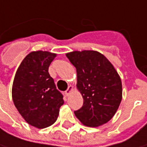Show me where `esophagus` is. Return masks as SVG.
I'll return each mask as SVG.
<instances>
[{"instance_id": "1", "label": "esophagus", "mask_w": 147, "mask_h": 147, "mask_svg": "<svg viewBox=\"0 0 147 147\" xmlns=\"http://www.w3.org/2000/svg\"><path fill=\"white\" fill-rule=\"evenodd\" d=\"M73 90H74V87H73V86H69L68 89H67V90L65 91V95H66V96H69V95L70 94V92H72V91H73Z\"/></svg>"}]
</instances>
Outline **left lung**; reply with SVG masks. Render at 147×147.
Listing matches in <instances>:
<instances>
[{"instance_id":"left-lung-1","label":"left lung","mask_w":147,"mask_h":147,"mask_svg":"<svg viewBox=\"0 0 147 147\" xmlns=\"http://www.w3.org/2000/svg\"><path fill=\"white\" fill-rule=\"evenodd\" d=\"M77 70V88L83 105L74 111L79 121L98 127L113 118L122 100V82L114 66L98 51H82L66 54Z\"/></svg>"}]
</instances>
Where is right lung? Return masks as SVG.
I'll list each match as a JSON object with an SVG mask.
<instances>
[{
  "instance_id": "add662e5",
  "label": "right lung",
  "mask_w": 147,
  "mask_h": 147,
  "mask_svg": "<svg viewBox=\"0 0 147 147\" xmlns=\"http://www.w3.org/2000/svg\"><path fill=\"white\" fill-rule=\"evenodd\" d=\"M55 56L56 54L48 51H32L23 59L14 76V105L25 121L37 128L52 125L64 104L63 95L48 72Z\"/></svg>"
}]
</instances>
